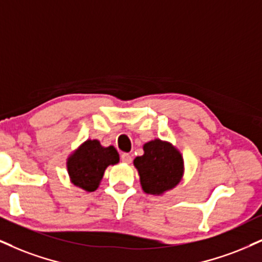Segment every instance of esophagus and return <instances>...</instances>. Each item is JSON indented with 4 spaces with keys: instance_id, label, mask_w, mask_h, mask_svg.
I'll return each instance as SVG.
<instances>
[{
    "instance_id": "34e87169",
    "label": "esophagus",
    "mask_w": 262,
    "mask_h": 262,
    "mask_svg": "<svg viewBox=\"0 0 262 262\" xmlns=\"http://www.w3.org/2000/svg\"><path fill=\"white\" fill-rule=\"evenodd\" d=\"M121 161H122V163H125V164H130L132 161V158H131L130 154L122 153L121 154Z\"/></svg>"
}]
</instances>
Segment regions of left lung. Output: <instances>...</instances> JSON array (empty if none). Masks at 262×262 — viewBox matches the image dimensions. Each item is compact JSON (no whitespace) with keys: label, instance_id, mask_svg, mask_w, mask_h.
I'll use <instances>...</instances> for the list:
<instances>
[{"label":"left lung","instance_id":"1","mask_svg":"<svg viewBox=\"0 0 262 262\" xmlns=\"http://www.w3.org/2000/svg\"><path fill=\"white\" fill-rule=\"evenodd\" d=\"M143 151V156L134 160L142 189L147 194L161 195L175 188L185 173V161L181 151L172 143L159 138L144 143Z\"/></svg>","mask_w":262,"mask_h":262}]
</instances>
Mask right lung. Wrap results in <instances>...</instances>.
<instances>
[{
  "label": "right lung",
  "mask_w": 262,
  "mask_h": 262,
  "mask_svg": "<svg viewBox=\"0 0 262 262\" xmlns=\"http://www.w3.org/2000/svg\"><path fill=\"white\" fill-rule=\"evenodd\" d=\"M119 160L118 150L113 146L103 147L98 140H87L67 159L70 182L87 192H95L101 185L106 167L115 165Z\"/></svg>",
  "instance_id": "add662e5"
}]
</instances>
